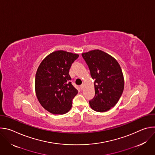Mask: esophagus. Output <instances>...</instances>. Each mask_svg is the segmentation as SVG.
<instances>
[{
    "mask_svg": "<svg viewBox=\"0 0 155 155\" xmlns=\"http://www.w3.org/2000/svg\"><path fill=\"white\" fill-rule=\"evenodd\" d=\"M84 84H82L80 86V87H81V90H83V89H84Z\"/></svg>",
    "mask_w": 155,
    "mask_h": 155,
    "instance_id": "1",
    "label": "esophagus"
}]
</instances>
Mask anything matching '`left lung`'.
Returning <instances> with one entry per match:
<instances>
[{
  "label": "left lung",
  "mask_w": 155,
  "mask_h": 155,
  "mask_svg": "<svg viewBox=\"0 0 155 155\" xmlns=\"http://www.w3.org/2000/svg\"><path fill=\"white\" fill-rule=\"evenodd\" d=\"M81 54L94 80L95 96L90 101V105L96 112H107L117 104L124 90L120 65L114 57L100 50Z\"/></svg>",
  "instance_id": "obj_1"
}]
</instances>
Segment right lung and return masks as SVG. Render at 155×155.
Wrapping results in <instances>:
<instances>
[{"instance_id": "obj_1", "label": "right lung", "mask_w": 155, "mask_h": 155, "mask_svg": "<svg viewBox=\"0 0 155 155\" xmlns=\"http://www.w3.org/2000/svg\"><path fill=\"white\" fill-rule=\"evenodd\" d=\"M78 56L58 50L48 54L38 66L35 79L36 96L41 105L52 114H65L72 107L78 90L70 81L69 73Z\"/></svg>"}]
</instances>
